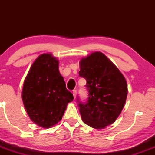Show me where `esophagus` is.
<instances>
[{
	"mask_svg": "<svg viewBox=\"0 0 155 155\" xmlns=\"http://www.w3.org/2000/svg\"><path fill=\"white\" fill-rule=\"evenodd\" d=\"M73 95H74V98L76 99V90H74V91H73Z\"/></svg>",
	"mask_w": 155,
	"mask_h": 155,
	"instance_id": "1",
	"label": "esophagus"
}]
</instances>
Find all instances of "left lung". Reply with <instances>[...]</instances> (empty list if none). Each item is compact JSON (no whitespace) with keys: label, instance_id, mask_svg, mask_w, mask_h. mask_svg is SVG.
<instances>
[{"label":"left lung","instance_id":"left-lung-1","mask_svg":"<svg viewBox=\"0 0 155 155\" xmlns=\"http://www.w3.org/2000/svg\"><path fill=\"white\" fill-rule=\"evenodd\" d=\"M81 77L87 81L86 104H79L83 122L95 129H104L116 121L127 95L125 78L104 54L95 51L79 61Z\"/></svg>","mask_w":155,"mask_h":155}]
</instances>
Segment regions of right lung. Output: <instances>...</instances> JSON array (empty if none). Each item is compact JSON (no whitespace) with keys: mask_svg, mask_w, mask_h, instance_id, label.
<instances>
[{"mask_svg":"<svg viewBox=\"0 0 155 155\" xmlns=\"http://www.w3.org/2000/svg\"><path fill=\"white\" fill-rule=\"evenodd\" d=\"M25 108L32 122L49 128L62 120L74 100L59 71V60L51 53L39 55L25 79L22 91Z\"/></svg>","mask_w":155,"mask_h":155,"instance_id":"right-lung-1","label":"right lung"}]
</instances>
